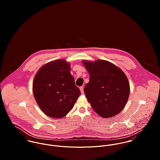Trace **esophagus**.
Here are the masks:
<instances>
[{"label":"esophagus","mask_w":160,"mask_h":160,"mask_svg":"<svg viewBox=\"0 0 160 160\" xmlns=\"http://www.w3.org/2000/svg\"><path fill=\"white\" fill-rule=\"evenodd\" d=\"M80 91H81V92L82 94H84V88H83V87H81V88H80Z\"/></svg>","instance_id":"esophagus-1"}]
</instances>
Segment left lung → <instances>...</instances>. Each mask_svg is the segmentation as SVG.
<instances>
[{
  "label": "left lung",
  "mask_w": 160,
  "mask_h": 160,
  "mask_svg": "<svg viewBox=\"0 0 160 160\" xmlns=\"http://www.w3.org/2000/svg\"><path fill=\"white\" fill-rule=\"evenodd\" d=\"M82 62L90 76L84 91L93 110L105 118L119 114L125 107L130 93L125 73L107 60Z\"/></svg>",
  "instance_id": "obj_1"
}]
</instances>
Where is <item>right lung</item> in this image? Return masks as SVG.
Wrapping results in <instances>:
<instances>
[{
	"label": "right lung",
	"instance_id": "add662e5",
	"mask_svg": "<svg viewBox=\"0 0 160 160\" xmlns=\"http://www.w3.org/2000/svg\"><path fill=\"white\" fill-rule=\"evenodd\" d=\"M65 60L50 62L36 74L32 92L41 110L48 116L62 118L72 109L81 95Z\"/></svg>",
	"mask_w": 160,
	"mask_h": 160
}]
</instances>
